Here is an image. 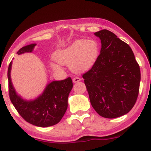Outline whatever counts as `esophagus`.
Returning a JSON list of instances; mask_svg holds the SVG:
<instances>
[{"instance_id": "esophagus-1", "label": "esophagus", "mask_w": 151, "mask_h": 151, "mask_svg": "<svg viewBox=\"0 0 151 151\" xmlns=\"http://www.w3.org/2000/svg\"><path fill=\"white\" fill-rule=\"evenodd\" d=\"M81 81V78H79V77H76L73 79V82L74 83H77V82H79V81Z\"/></svg>"}]
</instances>
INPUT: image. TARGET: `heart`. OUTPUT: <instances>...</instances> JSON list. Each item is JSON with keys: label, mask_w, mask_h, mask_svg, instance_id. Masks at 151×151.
Returning <instances> with one entry per match:
<instances>
[{"label": "heart", "mask_w": 151, "mask_h": 151, "mask_svg": "<svg viewBox=\"0 0 151 151\" xmlns=\"http://www.w3.org/2000/svg\"><path fill=\"white\" fill-rule=\"evenodd\" d=\"M99 45L95 40L79 39L70 45L55 52L54 58L62 65H70V69L75 73H83L94 65L99 55ZM53 69L58 65L51 64Z\"/></svg>", "instance_id": "obj_1"}]
</instances>
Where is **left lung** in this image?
Segmentation results:
<instances>
[{"label":"left lung","mask_w":151,"mask_h":151,"mask_svg":"<svg viewBox=\"0 0 151 151\" xmlns=\"http://www.w3.org/2000/svg\"><path fill=\"white\" fill-rule=\"evenodd\" d=\"M101 40L97 61L83 74L91 104L99 115L114 119L129 113L139 92L141 72L130 46L108 30L94 33Z\"/></svg>","instance_id":"1"}]
</instances>
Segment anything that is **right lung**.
I'll list each match as a JSON object with an SVG mask.
<instances>
[{
	"mask_svg": "<svg viewBox=\"0 0 151 151\" xmlns=\"http://www.w3.org/2000/svg\"><path fill=\"white\" fill-rule=\"evenodd\" d=\"M36 44L26 45L18 51V55L32 52ZM12 62L8 70V89L10 101L27 122L39 127H48L58 124L67 111L68 96L72 89V79L53 81L47 84L42 94L33 100H25L17 93L12 84L10 72Z\"/></svg>",
	"mask_w": 151,
	"mask_h": 151,
	"instance_id": "obj_1",
	"label": "right lung"
}]
</instances>
